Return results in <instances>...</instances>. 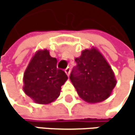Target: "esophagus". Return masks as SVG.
Instances as JSON below:
<instances>
[{"instance_id":"esophagus-1","label":"esophagus","mask_w":135,"mask_h":135,"mask_svg":"<svg viewBox=\"0 0 135 135\" xmlns=\"http://www.w3.org/2000/svg\"><path fill=\"white\" fill-rule=\"evenodd\" d=\"M65 74H67V75H70V67H67V68L65 70Z\"/></svg>"}]
</instances>
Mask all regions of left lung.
I'll use <instances>...</instances> for the list:
<instances>
[{
  "label": "left lung",
  "instance_id": "left-lung-1",
  "mask_svg": "<svg viewBox=\"0 0 135 135\" xmlns=\"http://www.w3.org/2000/svg\"><path fill=\"white\" fill-rule=\"evenodd\" d=\"M75 61L77 65L72 70L70 79L81 99L90 104L108 99L117 80L111 66L99 50L94 47L85 49Z\"/></svg>",
  "mask_w": 135,
  "mask_h": 135
}]
</instances>
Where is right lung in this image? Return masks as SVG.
Wrapping results in <instances>:
<instances>
[{
	"instance_id": "right-lung-1",
	"label": "right lung",
	"mask_w": 135,
	"mask_h": 135,
	"mask_svg": "<svg viewBox=\"0 0 135 135\" xmlns=\"http://www.w3.org/2000/svg\"><path fill=\"white\" fill-rule=\"evenodd\" d=\"M56 63L47 49L37 51L31 58L23 75V91L34 102L49 104L60 95L68 77L56 68Z\"/></svg>"
}]
</instances>
